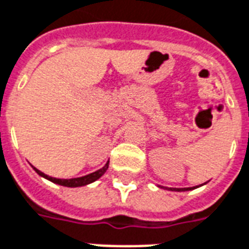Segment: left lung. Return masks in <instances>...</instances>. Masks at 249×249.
I'll return each mask as SVG.
<instances>
[{"mask_svg": "<svg viewBox=\"0 0 249 249\" xmlns=\"http://www.w3.org/2000/svg\"><path fill=\"white\" fill-rule=\"evenodd\" d=\"M171 190H176V192H184V190H192V188H184V189H171Z\"/></svg>", "mask_w": 249, "mask_h": 249, "instance_id": "obj_1", "label": "left lung"}]
</instances>
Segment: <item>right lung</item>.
I'll return each mask as SVG.
<instances>
[{"label": "right lung", "mask_w": 249, "mask_h": 249, "mask_svg": "<svg viewBox=\"0 0 249 249\" xmlns=\"http://www.w3.org/2000/svg\"><path fill=\"white\" fill-rule=\"evenodd\" d=\"M107 168H109V161L105 164V167H102L101 169H98L94 173H90V175L84 176V177H78V178H69V180H61V178H55V177H51V176H47L44 175L43 172L38 171L36 168H34L38 175H40L42 177L47 178V180L52 181V182H55V184L63 185V186H68V188H77V186H84V185H88L93 182V181H96L100 178L101 176L104 175L105 172L107 171Z\"/></svg>", "instance_id": "obj_1"}]
</instances>
